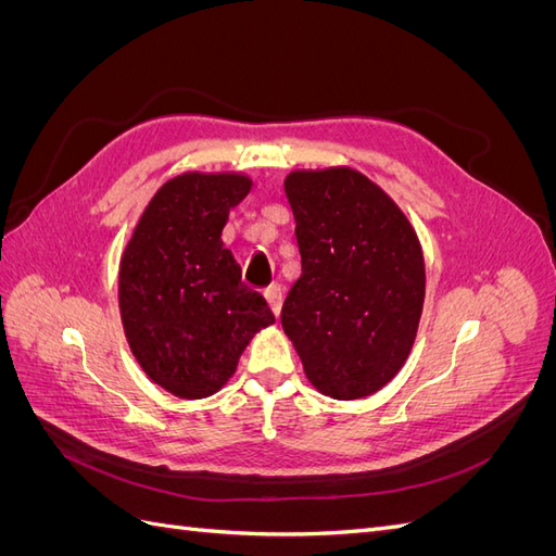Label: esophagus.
<instances>
[{"label": "esophagus", "instance_id": "obj_1", "mask_svg": "<svg viewBox=\"0 0 556 556\" xmlns=\"http://www.w3.org/2000/svg\"><path fill=\"white\" fill-rule=\"evenodd\" d=\"M282 288L278 282H274V285H268V288L264 290V299H266V304L271 306V311H274V315H280V308H282Z\"/></svg>", "mask_w": 556, "mask_h": 556}]
</instances>
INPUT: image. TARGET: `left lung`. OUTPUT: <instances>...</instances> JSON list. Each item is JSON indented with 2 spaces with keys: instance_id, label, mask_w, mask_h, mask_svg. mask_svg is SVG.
<instances>
[{
  "instance_id": "obj_1",
  "label": "left lung",
  "mask_w": 556,
  "mask_h": 556,
  "mask_svg": "<svg viewBox=\"0 0 556 556\" xmlns=\"http://www.w3.org/2000/svg\"><path fill=\"white\" fill-rule=\"evenodd\" d=\"M301 276L280 323L308 380L331 399L390 382L413 348L425 304V257L406 215L364 174L292 172Z\"/></svg>"
}]
</instances>
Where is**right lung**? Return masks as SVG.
Returning a JSON list of instances; mask_svg holds the SVG:
<instances>
[{
	"instance_id": "add662e5",
	"label": "right lung",
	"mask_w": 556,
	"mask_h": 556,
	"mask_svg": "<svg viewBox=\"0 0 556 556\" xmlns=\"http://www.w3.org/2000/svg\"><path fill=\"white\" fill-rule=\"evenodd\" d=\"M241 174H182L150 199L121 260V315L150 380L180 399L215 394L241 352L276 317L223 243Z\"/></svg>"
}]
</instances>
